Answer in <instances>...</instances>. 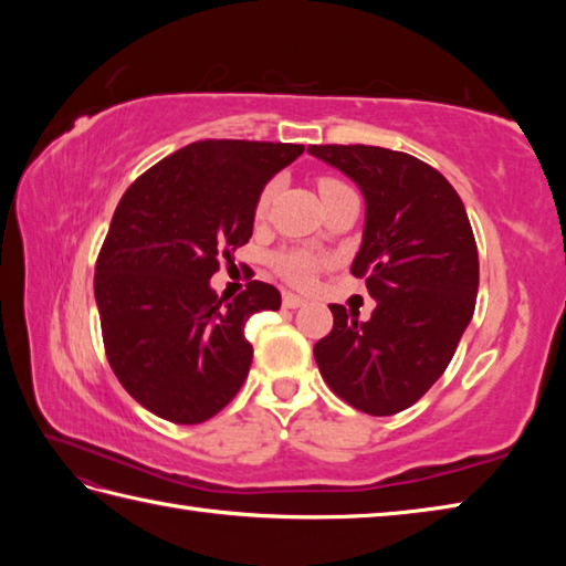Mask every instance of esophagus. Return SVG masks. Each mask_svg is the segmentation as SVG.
Returning <instances> with one entry per match:
<instances>
[{"mask_svg":"<svg viewBox=\"0 0 566 566\" xmlns=\"http://www.w3.org/2000/svg\"><path fill=\"white\" fill-rule=\"evenodd\" d=\"M282 304H284V310H300V306L304 304V300H302V296H296V294H290V292H286V294H284V300H282Z\"/></svg>","mask_w":566,"mask_h":566,"instance_id":"34e87169","label":"esophagus"}]
</instances>
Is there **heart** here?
<instances>
[{
	"label": "heart",
	"instance_id": "1",
	"mask_svg": "<svg viewBox=\"0 0 566 566\" xmlns=\"http://www.w3.org/2000/svg\"><path fill=\"white\" fill-rule=\"evenodd\" d=\"M317 187H319V195L327 197V195H332V191H337L347 185L334 177H322L317 181ZM272 197H274V185H266L260 191V197H256L254 217L266 214V209H270V205H272ZM274 266H276V272H280L284 280L292 282L294 286H310L314 282V274H317V270L322 266V256L304 252V249H292V252L276 254Z\"/></svg>",
	"mask_w": 566,
	"mask_h": 566
}]
</instances>
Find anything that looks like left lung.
<instances>
[{
    "label": "left lung",
    "instance_id": "left-lung-1",
    "mask_svg": "<svg viewBox=\"0 0 566 566\" xmlns=\"http://www.w3.org/2000/svg\"><path fill=\"white\" fill-rule=\"evenodd\" d=\"M357 181L367 222L352 274L377 300L367 322L329 304L334 327L314 344L324 381L371 417L405 411L444 375L474 314L479 256L454 187L405 151L312 145Z\"/></svg>",
    "mask_w": 566,
    "mask_h": 566
}]
</instances>
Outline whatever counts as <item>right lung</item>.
<instances>
[{"instance_id": "right-lung-1", "label": "right lung", "mask_w": 566, "mask_h": 566, "mask_svg": "<svg viewBox=\"0 0 566 566\" xmlns=\"http://www.w3.org/2000/svg\"><path fill=\"white\" fill-rule=\"evenodd\" d=\"M302 151L282 142H191L124 191L94 266V296L109 367L151 415L199 424L244 385L254 354L244 324L280 310L282 294L252 280L224 302L209 280L252 237L266 181Z\"/></svg>"}]
</instances>
